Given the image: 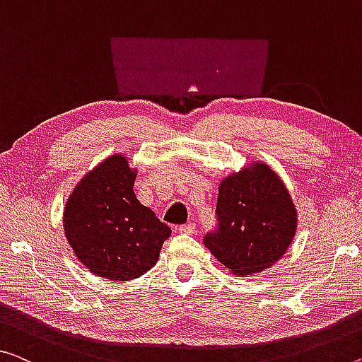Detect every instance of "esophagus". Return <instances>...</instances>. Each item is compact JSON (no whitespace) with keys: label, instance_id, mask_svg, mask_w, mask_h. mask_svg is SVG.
<instances>
[{"label":"esophagus","instance_id":"obj_1","mask_svg":"<svg viewBox=\"0 0 362 362\" xmlns=\"http://www.w3.org/2000/svg\"><path fill=\"white\" fill-rule=\"evenodd\" d=\"M180 233H185V235H194L196 233V223H186L180 226Z\"/></svg>","mask_w":362,"mask_h":362}]
</instances>
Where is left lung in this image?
Wrapping results in <instances>:
<instances>
[{
	"label": "left lung",
	"instance_id": "left-lung-1",
	"mask_svg": "<svg viewBox=\"0 0 362 362\" xmlns=\"http://www.w3.org/2000/svg\"><path fill=\"white\" fill-rule=\"evenodd\" d=\"M215 215L204 244L235 275L274 265L290 247L298 221L290 192L264 163L221 181Z\"/></svg>",
	"mask_w": 362,
	"mask_h": 362
}]
</instances>
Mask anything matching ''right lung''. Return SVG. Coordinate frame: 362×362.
Masks as SVG:
<instances>
[{
    "label": "right lung",
    "instance_id": "add662e5",
    "mask_svg": "<svg viewBox=\"0 0 362 362\" xmlns=\"http://www.w3.org/2000/svg\"><path fill=\"white\" fill-rule=\"evenodd\" d=\"M136 170L113 155L82 177L64 209V235L88 272L111 281L139 278L157 264L171 235L134 191Z\"/></svg>",
    "mask_w": 362,
    "mask_h": 362
}]
</instances>
